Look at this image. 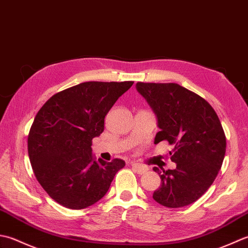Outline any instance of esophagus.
Segmentation results:
<instances>
[{
	"label": "esophagus",
	"mask_w": 248,
	"mask_h": 248,
	"mask_svg": "<svg viewBox=\"0 0 248 248\" xmlns=\"http://www.w3.org/2000/svg\"><path fill=\"white\" fill-rule=\"evenodd\" d=\"M131 167H133V169H134L138 174H142V173L146 172V171L149 170L148 167L143 166V165H140V164H138V163H133V164H131Z\"/></svg>",
	"instance_id": "1"
}]
</instances>
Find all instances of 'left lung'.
I'll use <instances>...</instances> for the list:
<instances>
[{
	"instance_id": "1",
	"label": "left lung",
	"mask_w": 248,
	"mask_h": 248,
	"mask_svg": "<svg viewBox=\"0 0 248 248\" xmlns=\"http://www.w3.org/2000/svg\"><path fill=\"white\" fill-rule=\"evenodd\" d=\"M157 118L154 143L168 141L174 149L173 170L159 172L161 184L153 199L167 208L193 203L213 184L223 165L226 136L215 110L204 98L178 83L136 84Z\"/></svg>"
}]
</instances>
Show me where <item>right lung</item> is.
<instances>
[{
  "label": "right lung",
  "instance_id": "obj_1",
  "mask_svg": "<svg viewBox=\"0 0 248 248\" xmlns=\"http://www.w3.org/2000/svg\"><path fill=\"white\" fill-rule=\"evenodd\" d=\"M133 81H89L54 94L36 114L28 137L34 174L59 204L81 210L107 193L125 161L95 159L92 139L104 131L106 114Z\"/></svg>",
  "mask_w": 248,
  "mask_h": 248
}]
</instances>
